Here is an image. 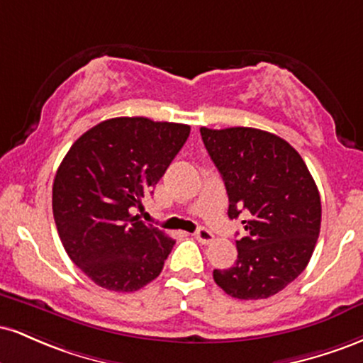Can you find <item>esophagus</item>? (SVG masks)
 <instances>
[{"instance_id":"1","label":"esophagus","mask_w":363,"mask_h":363,"mask_svg":"<svg viewBox=\"0 0 363 363\" xmlns=\"http://www.w3.org/2000/svg\"><path fill=\"white\" fill-rule=\"evenodd\" d=\"M194 237H196V240H198V242H201V244H210V242H213V239H215V235L211 234L210 230H206V228H203V227L196 230Z\"/></svg>"}]
</instances>
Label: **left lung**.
<instances>
[{"mask_svg": "<svg viewBox=\"0 0 363 363\" xmlns=\"http://www.w3.org/2000/svg\"><path fill=\"white\" fill-rule=\"evenodd\" d=\"M203 143L222 174L228 216L242 220L237 259L213 280L240 301L268 298L306 269L320 230V198L298 152L256 128H201Z\"/></svg>", "mask_w": 363, "mask_h": 363, "instance_id": "1", "label": "left lung"}]
</instances>
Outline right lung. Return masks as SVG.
<instances>
[{
	"label": "right lung",
	"mask_w": 363,
	"mask_h": 363,
	"mask_svg": "<svg viewBox=\"0 0 363 363\" xmlns=\"http://www.w3.org/2000/svg\"><path fill=\"white\" fill-rule=\"evenodd\" d=\"M191 128L114 118L78 138L52 184L62 247L91 281L136 291L155 280L176 240L135 215L184 147Z\"/></svg>",
	"instance_id": "obj_1"
}]
</instances>
